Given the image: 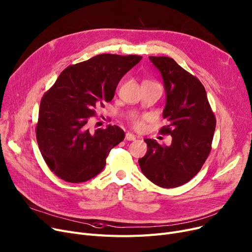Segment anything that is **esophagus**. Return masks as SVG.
Returning a JSON list of instances; mask_svg holds the SVG:
<instances>
[{"label": "esophagus", "instance_id": "esophagus-1", "mask_svg": "<svg viewBox=\"0 0 252 252\" xmlns=\"http://www.w3.org/2000/svg\"><path fill=\"white\" fill-rule=\"evenodd\" d=\"M126 140H127V141H135L136 140V136L133 135V134H130V133H126Z\"/></svg>", "mask_w": 252, "mask_h": 252}]
</instances>
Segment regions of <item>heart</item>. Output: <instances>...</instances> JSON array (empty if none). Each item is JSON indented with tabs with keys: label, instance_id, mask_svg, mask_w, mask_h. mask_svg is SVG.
<instances>
[{
	"label": "heart",
	"instance_id": "b5f03b06",
	"mask_svg": "<svg viewBox=\"0 0 252 252\" xmlns=\"http://www.w3.org/2000/svg\"><path fill=\"white\" fill-rule=\"evenodd\" d=\"M147 116L144 115H132L128 118V123L134 129L136 130H143L145 128V122Z\"/></svg>",
	"mask_w": 252,
	"mask_h": 252
}]
</instances>
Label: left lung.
I'll list each match as a JSON object with an SVG mask.
<instances>
[{"mask_svg":"<svg viewBox=\"0 0 252 252\" xmlns=\"http://www.w3.org/2000/svg\"><path fill=\"white\" fill-rule=\"evenodd\" d=\"M159 70L167 102L162 117L168 125L159 129L171 135L170 146L145 139L146 155L140 158L142 173L163 189L178 188L202 169L212 148L216 118L201 81L168 57H149Z\"/></svg>","mask_w":252,"mask_h":252,"instance_id":"1","label":"left lung"}]
</instances>
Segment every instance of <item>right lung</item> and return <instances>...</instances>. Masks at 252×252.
Returning <instances> with one entry per match:
<instances>
[{
	"mask_svg": "<svg viewBox=\"0 0 252 252\" xmlns=\"http://www.w3.org/2000/svg\"><path fill=\"white\" fill-rule=\"evenodd\" d=\"M142 57L103 53L65 68L43 95L36 138L48 168L64 181L96 176L111 149L125 139L117 126L89 128L96 107L110 102L123 76Z\"/></svg>",
	"mask_w": 252,
	"mask_h": 252,
	"instance_id": "right-lung-1",
	"label": "right lung"
}]
</instances>
